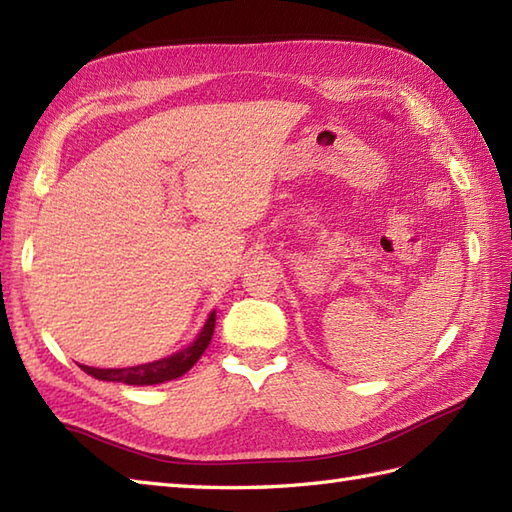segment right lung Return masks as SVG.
<instances>
[{
	"label": "right lung",
	"instance_id": "add662e5",
	"mask_svg": "<svg viewBox=\"0 0 512 512\" xmlns=\"http://www.w3.org/2000/svg\"><path fill=\"white\" fill-rule=\"evenodd\" d=\"M213 330H215V312L209 314V319H206L202 332L198 334V339H195L189 347H184L182 352H176L173 356L160 358V361H154V363L136 365V367L99 369V367L81 365V369L85 374H90L99 380H110V383H125V385L167 383V380L180 378L182 374H187L189 369L200 361V356L204 354V350L209 347V343L213 339Z\"/></svg>",
	"mask_w": 512,
	"mask_h": 512
}]
</instances>
